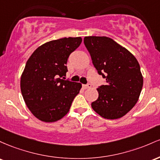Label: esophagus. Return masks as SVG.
<instances>
[{
    "mask_svg": "<svg viewBox=\"0 0 160 160\" xmlns=\"http://www.w3.org/2000/svg\"><path fill=\"white\" fill-rule=\"evenodd\" d=\"M91 87V85L90 83H88V84H87V85H83V88L85 89H88V88H90Z\"/></svg>",
    "mask_w": 160,
    "mask_h": 160,
    "instance_id": "1",
    "label": "esophagus"
}]
</instances>
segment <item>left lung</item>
<instances>
[{
  "label": "left lung",
  "instance_id": "1",
  "mask_svg": "<svg viewBox=\"0 0 160 160\" xmlns=\"http://www.w3.org/2000/svg\"><path fill=\"white\" fill-rule=\"evenodd\" d=\"M84 44L98 74L107 82L98 87L99 96L91 107L105 119L122 117L133 108L142 90L143 77L137 59L108 37H85Z\"/></svg>",
  "mask_w": 160,
  "mask_h": 160
}]
</instances>
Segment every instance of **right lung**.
Wrapping results in <instances>:
<instances>
[{"mask_svg":"<svg viewBox=\"0 0 160 160\" xmlns=\"http://www.w3.org/2000/svg\"><path fill=\"white\" fill-rule=\"evenodd\" d=\"M82 38H63L38 48L26 62L20 81L21 92L32 113L45 122L67 114L82 84L66 79V63L79 47Z\"/></svg>","mask_w":160,"mask_h":160,"instance_id":"add662e5","label":"right lung"}]
</instances>
